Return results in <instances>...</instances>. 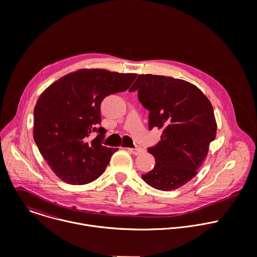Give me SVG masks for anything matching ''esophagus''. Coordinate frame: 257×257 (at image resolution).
<instances>
[{
  "label": "esophagus",
  "mask_w": 257,
  "mask_h": 257,
  "mask_svg": "<svg viewBox=\"0 0 257 257\" xmlns=\"http://www.w3.org/2000/svg\"><path fill=\"white\" fill-rule=\"evenodd\" d=\"M128 151L134 155H139L144 152V149L141 147H135V148H128Z\"/></svg>",
  "instance_id": "esophagus-1"
}]
</instances>
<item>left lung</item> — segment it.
Listing matches in <instances>:
<instances>
[{
  "mask_svg": "<svg viewBox=\"0 0 257 257\" xmlns=\"http://www.w3.org/2000/svg\"><path fill=\"white\" fill-rule=\"evenodd\" d=\"M134 91L149 111V129H162L161 140L148 148L155 166L142 179L156 190L179 189L198 174L216 137L212 104L195 84L164 75L140 74Z\"/></svg>",
  "mask_w": 257,
  "mask_h": 257,
  "instance_id": "obj_1",
  "label": "left lung"
}]
</instances>
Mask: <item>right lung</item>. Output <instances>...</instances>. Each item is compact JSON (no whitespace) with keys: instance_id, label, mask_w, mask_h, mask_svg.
Returning a JSON list of instances; mask_svg holds the SVG:
<instances>
[{"instance_id":"add662e5","label":"right lung","mask_w":257,"mask_h":257,"mask_svg":"<svg viewBox=\"0 0 257 257\" xmlns=\"http://www.w3.org/2000/svg\"><path fill=\"white\" fill-rule=\"evenodd\" d=\"M136 73L79 69L68 73L40 95L34 108L33 137L53 173L69 185L97 180L118 148L102 145L101 103L129 89ZM99 134L93 141L92 132Z\"/></svg>"}]
</instances>
